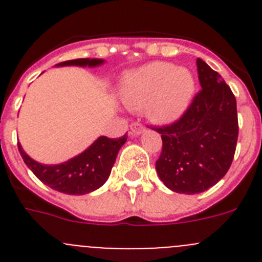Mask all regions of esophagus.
Returning a JSON list of instances; mask_svg holds the SVG:
<instances>
[{"label": "esophagus", "mask_w": 262, "mask_h": 262, "mask_svg": "<svg viewBox=\"0 0 262 262\" xmlns=\"http://www.w3.org/2000/svg\"><path fill=\"white\" fill-rule=\"evenodd\" d=\"M145 131V127L140 123H133L131 124V134L133 135H140Z\"/></svg>", "instance_id": "esophagus-1"}]
</instances>
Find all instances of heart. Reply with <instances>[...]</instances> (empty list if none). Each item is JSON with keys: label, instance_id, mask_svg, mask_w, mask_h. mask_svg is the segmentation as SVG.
<instances>
[{"label": "heart", "instance_id": "heart-1", "mask_svg": "<svg viewBox=\"0 0 262 262\" xmlns=\"http://www.w3.org/2000/svg\"><path fill=\"white\" fill-rule=\"evenodd\" d=\"M195 80L189 69L170 62L145 64L123 77L120 96L134 110H147L157 123H170L181 117L193 101Z\"/></svg>", "mask_w": 262, "mask_h": 262}]
</instances>
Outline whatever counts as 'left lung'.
Wrapping results in <instances>:
<instances>
[{"label": "left lung", "instance_id": "8db88e82", "mask_svg": "<svg viewBox=\"0 0 262 262\" xmlns=\"http://www.w3.org/2000/svg\"><path fill=\"white\" fill-rule=\"evenodd\" d=\"M196 68L202 89L187 110L173 123L152 127L163 139L157 174L181 194L202 193L221 181L232 164L239 135L232 90L202 59H196Z\"/></svg>", "mask_w": 262, "mask_h": 262}]
</instances>
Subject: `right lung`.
Returning <instances> with one entry per match:
<instances>
[{
    "mask_svg": "<svg viewBox=\"0 0 262 262\" xmlns=\"http://www.w3.org/2000/svg\"><path fill=\"white\" fill-rule=\"evenodd\" d=\"M103 64L101 59H75L62 61L57 66L97 67ZM127 134L119 139L99 136L82 154L57 165H45L32 160L18 143L23 161L31 172L47 186L60 193L82 195L102 186L108 178L117 155L126 143Z\"/></svg>",
    "mask_w": 262,
    "mask_h": 262,
    "instance_id": "add662e5",
    "label": "right lung"
}]
</instances>
